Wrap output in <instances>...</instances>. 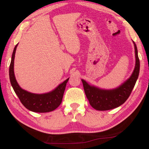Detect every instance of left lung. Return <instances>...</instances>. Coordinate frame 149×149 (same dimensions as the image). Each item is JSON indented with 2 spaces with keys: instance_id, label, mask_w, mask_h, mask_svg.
Listing matches in <instances>:
<instances>
[{
  "instance_id": "left-lung-1",
  "label": "left lung",
  "mask_w": 149,
  "mask_h": 149,
  "mask_svg": "<svg viewBox=\"0 0 149 149\" xmlns=\"http://www.w3.org/2000/svg\"><path fill=\"white\" fill-rule=\"evenodd\" d=\"M136 64L130 78L119 88L112 90H104L90 86L82 79L83 88L87 98L92 108L98 111H107L115 109L125 103L130 95L139 73V59L138 57L137 48L134 43Z\"/></svg>"
}]
</instances>
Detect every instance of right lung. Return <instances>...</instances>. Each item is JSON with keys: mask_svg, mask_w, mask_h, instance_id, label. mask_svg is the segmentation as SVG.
<instances>
[{"mask_svg": "<svg viewBox=\"0 0 149 149\" xmlns=\"http://www.w3.org/2000/svg\"><path fill=\"white\" fill-rule=\"evenodd\" d=\"M17 46V45H16L13 50L9 69L10 83L14 89V91L18 96L22 104L29 110L37 113L52 111L61 104L66 83L69 78L66 79L55 90L49 93L38 95L30 93L26 90H22L19 86L17 82L15 79L14 73V59Z\"/></svg>", "mask_w": 149, "mask_h": 149, "instance_id": "right-lung-1", "label": "right lung"}]
</instances>
